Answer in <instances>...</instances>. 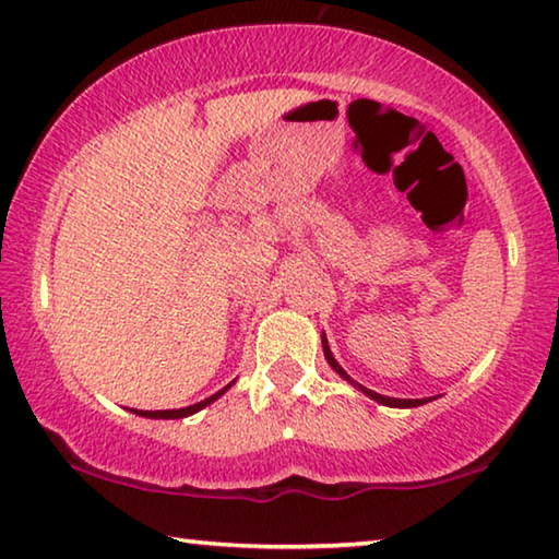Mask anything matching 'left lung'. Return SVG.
Masks as SVG:
<instances>
[{
	"label": "left lung",
	"mask_w": 559,
	"mask_h": 559,
	"mask_svg": "<svg viewBox=\"0 0 559 559\" xmlns=\"http://www.w3.org/2000/svg\"><path fill=\"white\" fill-rule=\"evenodd\" d=\"M323 353H325L328 365L333 367V370H335L340 377H343V380H347L349 384H355L359 392L367 394V396H370V400H374V402H380V404H384V406H396V409H412V406H421V404L431 402V396H429V400H394V396H382V394H377V392H372V390H367V386H362V384L353 382V380H349V374L343 370V367L337 365V359L333 357V353H330V345H328V337H325V335H323Z\"/></svg>",
	"instance_id": "1"
}]
</instances>
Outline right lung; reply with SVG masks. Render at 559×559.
I'll return each instance as SVG.
<instances>
[{
  "mask_svg": "<svg viewBox=\"0 0 559 559\" xmlns=\"http://www.w3.org/2000/svg\"><path fill=\"white\" fill-rule=\"evenodd\" d=\"M234 384V382H231ZM231 384H226L224 390H219L216 394H212V396H206L204 402H197V404H192V406H182V409H163V412H143V409H132V414H138V416H145V419H185V416H192V414H197L200 409H204V406H210L212 402H216L219 400V396L229 390Z\"/></svg>",
  "mask_w": 559,
  "mask_h": 559,
  "instance_id": "add662e5",
  "label": "right lung"
}]
</instances>
